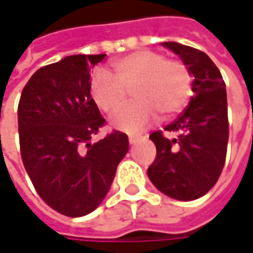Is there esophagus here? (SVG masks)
Here are the masks:
<instances>
[{
	"instance_id": "1",
	"label": "esophagus",
	"mask_w": 253,
	"mask_h": 253,
	"mask_svg": "<svg viewBox=\"0 0 253 253\" xmlns=\"http://www.w3.org/2000/svg\"><path fill=\"white\" fill-rule=\"evenodd\" d=\"M128 139H129V143H131V145H133L135 142L139 139V136H138V135H129V138H128Z\"/></svg>"
}]
</instances>
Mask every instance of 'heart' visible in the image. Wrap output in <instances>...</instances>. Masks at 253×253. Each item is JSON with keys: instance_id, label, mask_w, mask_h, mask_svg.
Listing matches in <instances>:
<instances>
[{"instance_id": "obj_1", "label": "heart", "mask_w": 253, "mask_h": 253, "mask_svg": "<svg viewBox=\"0 0 253 253\" xmlns=\"http://www.w3.org/2000/svg\"><path fill=\"white\" fill-rule=\"evenodd\" d=\"M114 79L105 70H95L90 82V94L105 114H115L126 102L128 91L135 101L118 112L112 126L135 133L149 125L161 114L163 118L180 112L193 95V74L180 60L166 59L162 53L141 50L112 63Z\"/></svg>"}]
</instances>
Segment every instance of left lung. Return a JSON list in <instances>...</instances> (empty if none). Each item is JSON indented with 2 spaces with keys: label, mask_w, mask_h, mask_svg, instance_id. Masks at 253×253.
<instances>
[{
  "label": "left lung",
  "mask_w": 253,
  "mask_h": 253,
  "mask_svg": "<svg viewBox=\"0 0 253 253\" xmlns=\"http://www.w3.org/2000/svg\"><path fill=\"white\" fill-rule=\"evenodd\" d=\"M162 46L187 64L194 79V95L187 108L165 126L177 138H166L162 131L151 133L156 159L148 168V176L163 194L191 201L214 187L225 163L229 135L225 83L204 52L176 42Z\"/></svg>",
  "instance_id": "left-lung-1"
}]
</instances>
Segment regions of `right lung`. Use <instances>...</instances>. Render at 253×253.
Returning a JSON list of instances; mask_svg holds the SVG:
<instances>
[{
	"mask_svg": "<svg viewBox=\"0 0 253 253\" xmlns=\"http://www.w3.org/2000/svg\"><path fill=\"white\" fill-rule=\"evenodd\" d=\"M105 54H73L36 70L18 104L24 166L35 190L54 211L83 217L97 209L126 155V133L91 143L105 124L90 94L91 67Z\"/></svg>",
	"mask_w": 253,
	"mask_h": 253,
	"instance_id": "1",
	"label": "right lung"
}]
</instances>
